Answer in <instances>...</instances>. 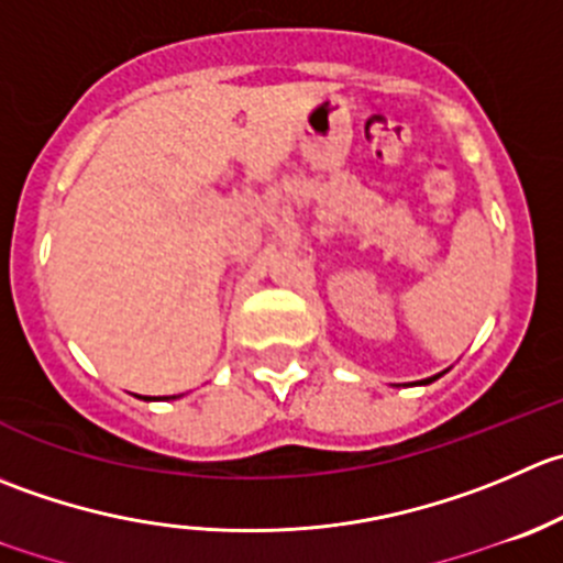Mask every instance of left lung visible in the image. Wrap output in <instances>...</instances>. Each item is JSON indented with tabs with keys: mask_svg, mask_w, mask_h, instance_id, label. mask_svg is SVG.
<instances>
[{
	"mask_svg": "<svg viewBox=\"0 0 563 563\" xmlns=\"http://www.w3.org/2000/svg\"><path fill=\"white\" fill-rule=\"evenodd\" d=\"M434 379H440V374L438 376H429V379H423V385H429V382H434Z\"/></svg>",
	"mask_w": 563,
	"mask_h": 563,
	"instance_id": "1",
	"label": "left lung"
}]
</instances>
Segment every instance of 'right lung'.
Returning a JSON list of instances; mask_svg holds the SVG:
<instances>
[{
	"label": "right lung",
	"mask_w": 563,
	"mask_h": 563,
	"mask_svg": "<svg viewBox=\"0 0 563 563\" xmlns=\"http://www.w3.org/2000/svg\"><path fill=\"white\" fill-rule=\"evenodd\" d=\"M173 398H176V396H173Z\"/></svg>",
	"instance_id": "obj_1"
}]
</instances>
